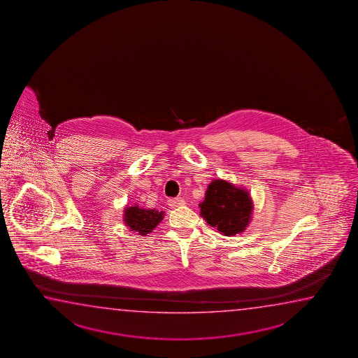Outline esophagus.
Instances as JSON below:
<instances>
[{"mask_svg": "<svg viewBox=\"0 0 358 358\" xmlns=\"http://www.w3.org/2000/svg\"><path fill=\"white\" fill-rule=\"evenodd\" d=\"M186 202H185V199H169V206H170L171 208H177V207H181V206H185Z\"/></svg>", "mask_w": 358, "mask_h": 358, "instance_id": "1", "label": "esophagus"}]
</instances>
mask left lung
<instances>
[{
	"label": "left lung",
	"instance_id": "1",
	"mask_svg": "<svg viewBox=\"0 0 358 358\" xmlns=\"http://www.w3.org/2000/svg\"><path fill=\"white\" fill-rule=\"evenodd\" d=\"M201 215L220 234L236 236L245 231L252 220L253 201L247 189L224 180H213L199 203Z\"/></svg>",
	"mask_w": 358,
	"mask_h": 358
}]
</instances>
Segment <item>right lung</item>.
Here are the masks:
<instances>
[{
  "label": "right lung",
  "mask_w": 358,
  "mask_h": 358,
  "mask_svg": "<svg viewBox=\"0 0 358 358\" xmlns=\"http://www.w3.org/2000/svg\"><path fill=\"white\" fill-rule=\"evenodd\" d=\"M164 210L140 208L138 204H134L127 206L124 210V222L130 231H136L138 236H146L164 220Z\"/></svg>",
  "instance_id": "1"
}]
</instances>
